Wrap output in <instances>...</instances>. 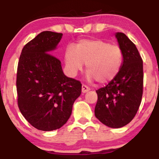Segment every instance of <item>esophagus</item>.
<instances>
[{
	"instance_id": "1",
	"label": "esophagus",
	"mask_w": 159,
	"mask_h": 159,
	"mask_svg": "<svg viewBox=\"0 0 159 159\" xmlns=\"http://www.w3.org/2000/svg\"><path fill=\"white\" fill-rule=\"evenodd\" d=\"M90 90V88L89 87H87V85H85V84H83L82 85V92L83 93H87V92H88L89 90Z\"/></svg>"
}]
</instances>
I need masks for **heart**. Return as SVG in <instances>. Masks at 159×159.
Segmentation results:
<instances>
[{"instance_id":"b5f03b06","label":"heart","mask_w":159,"mask_h":159,"mask_svg":"<svg viewBox=\"0 0 159 159\" xmlns=\"http://www.w3.org/2000/svg\"><path fill=\"white\" fill-rule=\"evenodd\" d=\"M66 68L71 76H75L84 68L87 76L100 84L111 82L119 75L123 62V52L118 45L100 39H84L75 48L69 46L65 52Z\"/></svg>"}]
</instances>
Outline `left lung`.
<instances>
[{
	"label": "left lung",
	"instance_id": "1",
	"mask_svg": "<svg viewBox=\"0 0 159 159\" xmlns=\"http://www.w3.org/2000/svg\"><path fill=\"white\" fill-rule=\"evenodd\" d=\"M116 37L123 52L119 75L105 87L96 90L95 116L105 126L120 128L130 122L137 114L143 95V60L136 45L124 33Z\"/></svg>",
	"mask_w": 159,
	"mask_h": 159
}]
</instances>
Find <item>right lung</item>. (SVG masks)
I'll use <instances>...</instances> for the list:
<instances>
[{
    "label": "right lung",
    "instance_id": "add662e5",
    "mask_svg": "<svg viewBox=\"0 0 159 159\" xmlns=\"http://www.w3.org/2000/svg\"><path fill=\"white\" fill-rule=\"evenodd\" d=\"M62 33L43 31L23 47L16 77L18 106L39 130L51 131L66 123L74 101L81 94L80 81L63 73L61 61L50 54Z\"/></svg>",
    "mask_w": 159,
    "mask_h": 159
}]
</instances>
